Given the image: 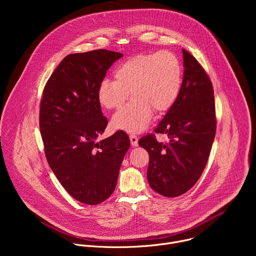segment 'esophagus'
I'll use <instances>...</instances> for the list:
<instances>
[{
  "label": "esophagus",
  "mask_w": 256,
  "mask_h": 256,
  "mask_svg": "<svg viewBox=\"0 0 256 256\" xmlns=\"http://www.w3.org/2000/svg\"><path fill=\"white\" fill-rule=\"evenodd\" d=\"M130 144H132V147H138V138L136 136H134V134H130Z\"/></svg>",
  "instance_id": "esophagus-1"
}]
</instances>
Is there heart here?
<instances>
[{"label": "heart", "instance_id": "b5f03b06", "mask_svg": "<svg viewBox=\"0 0 256 256\" xmlns=\"http://www.w3.org/2000/svg\"><path fill=\"white\" fill-rule=\"evenodd\" d=\"M114 81L104 79L97 90V99L106 109L122 107L130 96V103L112 120V126L128 132L147 128L153 110L162 114L175 103L182 84V70L177 56L167 50L138 54L120 64L114 72Z\"/></svg>", "mask_w": 256, "mask_h": 256}]
</instances>
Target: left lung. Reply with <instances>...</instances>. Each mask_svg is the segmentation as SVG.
Wrapping results in <instances>:
<instances>
[{"instance_id": "obj_1", "label": "left lung", "mask_w": 256, "mask_h": 256, "mask_svg": "<svg viewBox=\"0 0 256 256\" xmlns=\"http://www.w3.org/2000/svg\"><path fill=\"white\" fill-rule=\"evenodd\" d=\"M184 54V80L175 103L155 128L169 142H159L150 134L138 146L149 153L147 177L158 194L175 198L190 190L208 160L216 134V109L212 82L200 62L188 50Z\"/></svg>"}]
</instances>
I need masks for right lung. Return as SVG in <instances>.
Masks as SVG:
<instances>
[{
  "label": "right lung",
  "instance_id": "right-lung-1",
  "mask_svg": "<svg viewBox=\"0 0 256 256\" xmlns=\"http://www.w3.org/2000/svg\"><path fill=\"white\" fill-rule=\"evenodd\" d=\"M122 54L96 50L66 56L42 93L40 128L46 160L75 200L98 204L110 196L130 142L118 130L97 140L108 124L97 99L106 70Z\"/></svg>",
  "mask_w": 256,
  "mask_h": 256
}]
</instances>
